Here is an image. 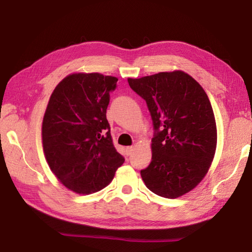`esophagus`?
Segmentation results:
<instances>
[{
    "label": "esophagus",
    "mask_w": 252,
    "mask_h": 252,
    "mask_svg": "<svg viewBox=\"0 0 252 252\" xmlns=\"http://www.w3.org/2000/svg\"><path fill=\"white\" fill-rule=\"evenodd\" d=\"M133 150H134V148H133V147H126V156H131V153L133 152Z\"/></svg>",
    "instance_id": "34e87169"
}]
</instances>
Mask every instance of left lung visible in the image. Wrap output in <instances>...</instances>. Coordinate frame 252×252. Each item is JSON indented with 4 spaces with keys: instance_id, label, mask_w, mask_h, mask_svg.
Listing matches in <instances>:
<instances>
[{
    "instance_id": "8db88e82",
    "label": "left lung",
    "mask_w": 252,
    "mask_h": 252,
    "mask_svg": "<svg viewBox=\"0 0 252 252\" xmlns=\"http://www.w3.org/2000/svg\"><path fill=\"white\" fill-rule=\"evenodd\" d=\"M146 100L155 126L152 160L141 170L149 190L176 199L193 190L211 167L217 149L215 113L207 93L181 70L127 79Z\"/></svg>"
}]
</instances>
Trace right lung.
Segmentation results:
<instances>
[{"instance_id":"right-lung-1","label":"right lung","mask_w":252,"mask_h":252,"mask_svg":"<svg viewBox=\"0 0 252 252\" xmlns=\"http://www.w3.org/2000/svg\"><path fill=\"white\" fill-rule=\"evenodd\" d=\"M117 82L116 76L76 72L66 75L50 96L42 122L43 152L51 171L75 193L102 190L125 162L106 120Z\"/></svg>"}]
</instances>
